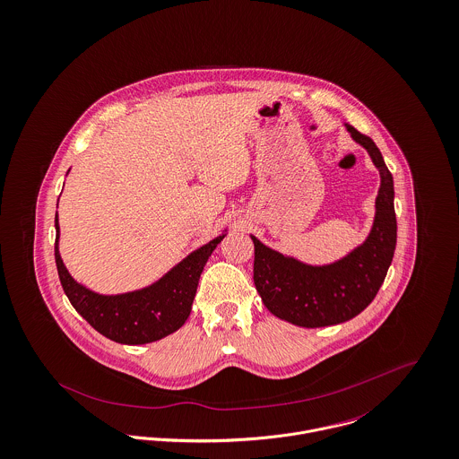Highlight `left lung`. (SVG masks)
<instances>
[{"label":"left lung","instance_id":"obj_1","mask_svg":"<svg viewBox=\"0 0 459 459\" xmlns=\"http://www.w3.org/2000/svg\"><path fill=\"white\" fill-rule=\"evenodd\" d=\"M343 125L380 174L375 216L366 239L334 262L307 264L265 247L250 234L255 287L262 303L274 316L299 327H325L354 318L375 299L396 250L393 174L377 144L352 125Z\"/></svg>","mask_w":459,"mask_h":459}]
</instances>
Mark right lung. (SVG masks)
Returning <instances> with one entry per match:
<instances>
[{
    "label": "right lung",
    "mask_w": 459,
    "mask_h": 459,
    "mask_svg": "<svg viewBox=\"0 0 459 459\" xmlns=\"http://www.w3.org/2000/svg\"><path fill=\"white\" fill-rule=\"evenodd\" d=\"M68 174V172H66ZM54 256L61 287L77 313L105 338L123 345H144L178 331L190 316L205 262L227 236H220L186 255L152 285L123 292L99 294L74 280L59 255V220L54 218Z\"/></svg>",
    "instance_id": "right-lung-1"
}]
</instances>
